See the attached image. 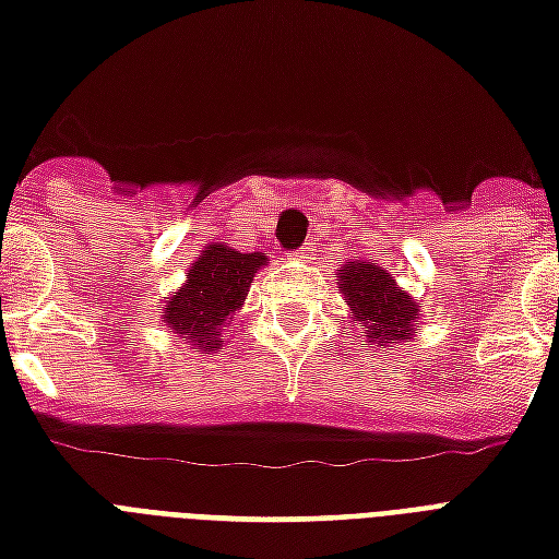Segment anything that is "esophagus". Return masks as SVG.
Masks as SVG:
<instances>
[{
    "instance_id": "esophagus-1",
    "label": "esophagus",
    "mask_w": 559,
    "mask_h": 559,
    "mask_svg": "<svg viewBox=\"0 0 559 559\" xmlns=\"http://www.w3.org/2000/svg\"><path fill=\"white\" fill-rule=\"evenodd\" d=\"M293 258L305 260V258H308V251H305V248H301V251H293Z\"/></svg>"
}]
</instances>
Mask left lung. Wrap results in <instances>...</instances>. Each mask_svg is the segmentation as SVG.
<instances>
[{
  "instance_id": "obj_1",
  "label": "left lung",
  "mask_w": 559,
  "mask_h": 559,
  "mask_svg": "<svg viewBox=\"0 0 559 559\" xmlns=\"http://www.w3.org/2000/svg\"><path fill=\"white\" fill-rule=\"evenodd\" d=\"M343 299L353 311V320L364 325V337L379 346L408 343L417 332V305L406 290H400L388 269L349 260L337 269Z\"/></svg>"
}]
</instances>
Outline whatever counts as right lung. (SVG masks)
<instances>
[{"label": "right lung", "mask_w": 559, "mask_h": 559, "mask_svg": "<svg viewBox=\"0 0 559 559\" xmlns=\"http://www.w3.org/2000/svg\"><path fill=\"white\" fill-rule=\"evenodd\" d=\"M266 266V254L213 242L186 272V284L165 301L163 322L175 334L186 337L198 353H213L225 341L234 313L242 308L254 272Z\"/></svg>", "instance_id": "1"}]
</instances>
